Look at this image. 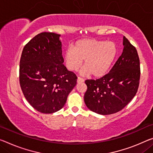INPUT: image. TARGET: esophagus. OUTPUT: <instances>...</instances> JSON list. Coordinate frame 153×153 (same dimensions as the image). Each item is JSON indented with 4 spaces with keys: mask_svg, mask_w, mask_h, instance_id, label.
I'll use <instances>...</instances> for the list:
<instances>
[{
    "mask_svg": "<svg viewBox=\"0 0 153 153\" xmlns=\"http://www.w3.org/2000/svg\"><path fill=\"white\" fill-rule=\"evenodd\" d=\"M77 82H78L79 83H83V82H84V79L81 76H78V79H77Z\"/></svg>",
    "mask_w": 153,
    "mask_h": 153,
    "instance_id": "34e87169",
    "label": "esophagus"
}]
</instances>
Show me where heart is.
Segmentation results:
<instances>
[{
  "instance_id": "obj_1",
  "label": "heart",
  "mask_w": 153,
  "mask_h": 153,
  "mask_svg": "<svg viewBox=\"0 0 153 153\" xmlns=\"http://www.w3.org/2000/svg\"><path fill=\"white\" fill-rule=\"evenodd\" d=\"M117 54V47L114 42L83 39L77 41L74 48H68L64 57L69 70H78L85 60L83 73L100 77L111 68Z\"/></svg>"
}]
</instances>
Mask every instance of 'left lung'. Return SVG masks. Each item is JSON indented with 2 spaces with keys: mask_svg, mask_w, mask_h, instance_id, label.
<instances>
[{
  "mask_svg": "<svg viewBox=\"0 0 153 153\" xmlns=\"http://www.w3.org/2000/svg\"><path fill=\"white\" fill-rule=\"evenodd\" d=\"M124 49L109 73L100 79L85 81L86 106L91 111L110 115L123 109L137 93L140 79L137 51L124 36Z\"/></svg>",
  "mask_w": 153,
  "mask_h": 153,
  "instance_id": "1",
  "label": "left lung"
}]
</instances>
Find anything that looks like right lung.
<instances>
[{"mask_svg":"<svg viewBox=\"0 0 153 153\" xmlns=\"http://www.w3.org/2000/svg\"><path fill=\"white\" fill-rule=\"evenodd\" d=\"M60 35L43 32L23 48L20 61L21 90L29 104L42 114L62 109L77 76L64 65Z\"/></svg>","mask_w":153,"mask_h":153,"instance_id":"1","label":"right lung"}]
</instances>
